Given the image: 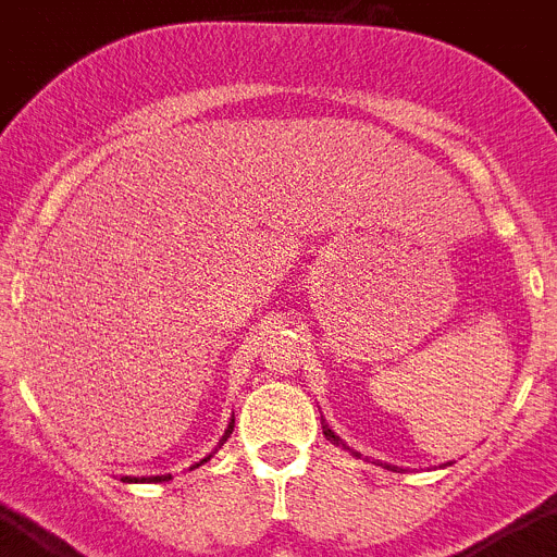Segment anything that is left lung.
<instances>
[{
	"instance_id": "8db88e82",
	"label": "left lung",
	"mask_w": 557,
	"mask_h": 557,
	"mask_svg": "<svg viewBox=\"0 0 557 557\" xmlns=\"http://www.w3.org/2000/svg\"><path fill=\"white\" fill-rule=\"evenodd\" d=\"M321 424H323V435H326V441H332V444H337V446H346V444H343V441H339V435H334V430H329V424H326V421H323V418H321ZM348 451H351V455H357V451H354V449H348ZM387 469L396 471V466H387Z\"/></svg>"
}]
</instances>
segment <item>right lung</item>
<instances>
[{"label": "right lung", "mask_w": 557, "mask_h": 557, "mask_svg": "<svg viewBox=\"0 0 557 557\" xmlns=\"http://www.w3.org/2000/svg\"><path fill=\"white\" fill-rule=\"evenodd\" d=\"M231 432H234V418H231V424H228V430H225V435L220 437V446H223L225 441H228ZM220 446H218V449H220ZM218 449H214V451H218ZM214 451H211V455H214ZM211 455L203 457V460H200V462H195L191 469H198V466H203V462H209ZM166 480H172V474H161V476H122V482H166Z\"/></svg>", "instance_id": "1"}]
</instances>
